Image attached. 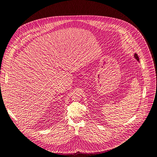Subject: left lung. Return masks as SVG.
I'll return each instance as SVG.
<instances>
[{"instance_id": "8db88e82", "label": "left lung", "mask_w": 157, "mask_h": 157, "mask_svg": "<svg viewBox=\"0 0 157 157\" xmlns=\"http://www.w3.org/2000/svg\"><path fill=\"white\" fill-rule=\"evenodd\" d=\"M134 57L138 61H139V60H140V59H139V58H138V55H137L136 53H135Z\"/></svg>"}]
</instances>
